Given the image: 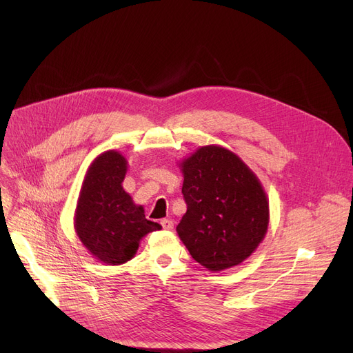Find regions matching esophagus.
Listing matches in <instances>:
<instances>
[{"instance_id":"34e87169","label":"esophagus","mask_w":353,"mask_h":353,"mask_svg":"<svg viewBox=\"0 0 353 353\" xmlns=\"http://www.w3.org/2000/svg\"><path fill=\"white\" fill-rule=\"evenodd\" d=\"M161 225L165 230H172L174 228V222L172 219H162L161 221Z\"/></svg>"}]
</instances>
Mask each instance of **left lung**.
Segmentation results:
<instances>
[{
  "mask_svg": "<svg viewBox=\"0 0 353 353\" xmlns=\"http://www.w3.org/2000/svg\"><path fill=\"white\" fill-rule=\"evenodd\" d=\"M179 168L187 212L176 230L191 257L212 272L241 264L268 230L270 205L261 181L219 145L198 148Z\"/></svg>",
  "mask_w": 353,
  "mask_h": 353,
  "instance_id": "1",
  "label": "left lung"
}]
</instances>
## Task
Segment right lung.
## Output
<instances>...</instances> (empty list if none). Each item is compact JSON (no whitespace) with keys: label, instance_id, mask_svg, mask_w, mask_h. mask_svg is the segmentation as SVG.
Instances as JSON below:
<instances>
[{"label":"right lung","instance_id":"1","mask_svg":"<svg viewBox=\"0 0 353 353\" xmlns=\"http://www.w3.org/2000/svg\"><path fill=\"white\" fill-rule=\"evenodd\" d=\"M128 169L119 150H106L86 170L74 215L75 233L89 253L108 265L130 261L148 233L162 229L123 188Z\"/></svg>","mask_w":353,"mask_h":353}]
</instances>
